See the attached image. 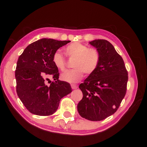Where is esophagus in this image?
<instances>
[{"instance_id":"esophagus-1","label":"esophagus","mask_w":147,"mask_h":147,"mask_svg":"<svg viewBox=\"0 0 147 147\" xmlns=\"http://www.w3.org/2000/svg\"><path fill=\"white\" fill-rule=\"evenodd\" d=\"M71 88H72V89H73V90L77 89V88H78V86H76V85H75V84H71Z\"/></svg>"}]
</instances>
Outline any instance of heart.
I'll return each mask as SVG.
<instances>
[{
	"label": "heart",
	"mask_w": 147,
	"mask_h": 147,
	"mask_svg": "<svg viewBox=\"0 0 147 147\" xmlns=\"http://www.w3.org/2000/svg\"><path fill=\"white\" fill-rule=\"evenodd\" d=\"M66 53L70 59H76L74 69L66 71L61 74V78L65 82L76 83L84 77V74L90 76L94 74L99 66L101 55L100 51L86 44L73 43L65 48ZM52 61L56 67L63 71L66 69L67 61L60 51H56L52 55Z\"/></svg>",
	"instance_id": "obj_1"
}]
</instances>
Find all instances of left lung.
Segmentation results:
<instances>
[{
    "label": "left lung",
    "instance_id": "obj_1",
    "mask_svg": "<svg viewBox=\"0 0 147 147\" xmlns=\"http://www.w3.org/2000/svg\"><path fill=\"white\" fill-rule=\"evenodd\" d=\"M100 51L99 66L79 86L83 98L78 104L80 115L100 121L115 113L126 95L128 71L124 60L105 39L90 42Z\"/></svg>",
    "mask_w": 147,
    "mask_h": 147
}]
</instances>
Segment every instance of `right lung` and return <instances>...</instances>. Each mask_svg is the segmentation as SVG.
<instances>
[{"mask_svg":"<svg viewBox=\"0 0 147 147\" xmlns=\"http://www.w3.org/2000/svg\"><path fill=\"white\" fill-rule=\"evenodd\" d=\"M70 41L41 39L27 46L18 59L15 70L17 93L32 114L49 116L56 112L61 99L71 93L70 84L59 80L58 69L52 55ZM52 77L55 82L47 86L45 80Z\"/></svg>","mask_w":147,"mask_h":147,"instance_id":"1","label":"right lung"}]
</instances>
